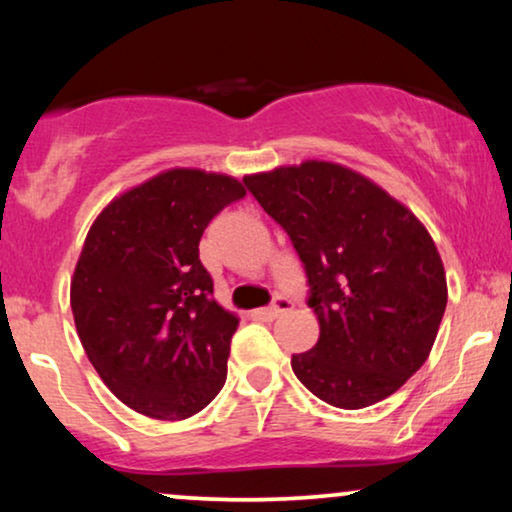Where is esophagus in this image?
<instances>
[{
	"instance_id": "1",
	"label": "esophagus",
	"mask_w": 512,
	"mask_h": 512,
	"mask_svg": "<svg viewBox=\"0 0 512 512\" xmlns=\"http://www.w3.org/2000/svg\"><path fill=\"white\" fill-rule=\"evenodd\" d=\"M291 300H286V298H277L275 303H272L270 307H265V310H258L256 314H261V317H268V319H277V317H282V314H286V312H291Z\"/></svg>"
}]
</instances>
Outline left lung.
<instances>
[{"instance_id": "8db88e82", "label": "left lung", "mask_w": 512, "mask_h": 512, "mask_svg": "<svg viewBox=\"0 0 512 512\" xmlns=\"http://www.w3.org/2000/svg\"><path fill=\"white\" fill-rule=\"evenodd\" d=\"M289 233L310 282L319 340L291 368L314 396L361 410L424 366L447 305L443 258L401 200L361 172L303 160L244 177Z\"/></svg>"}]
</instances>
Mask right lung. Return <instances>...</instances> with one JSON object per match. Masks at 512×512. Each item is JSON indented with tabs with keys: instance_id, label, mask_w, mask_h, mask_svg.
<instances>
[{
	"instance_id": "add662e5",
	"label": "right lung",
	"mask_w": 512,
	"mask_h": 512,
	"mask_svg": "<svg viewBox=\"0 0 512 512\" xmlns=\"http://www.w3.org/2000/svg\"><path fill=\"white\" fill-rule=\"evenodd\" d=\"M247 195L230 174L172 167L116 195L90 226L69 303L88 361L118 401L177 422L226 382L240 317L216 303L200 237Z\"/></svg>"
}]
</instances>
